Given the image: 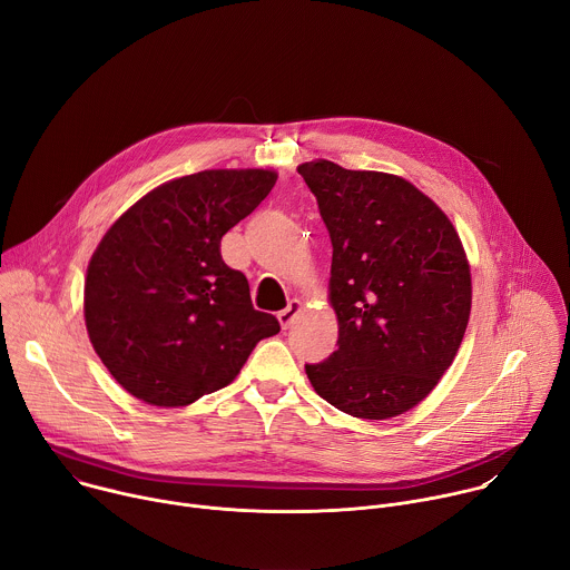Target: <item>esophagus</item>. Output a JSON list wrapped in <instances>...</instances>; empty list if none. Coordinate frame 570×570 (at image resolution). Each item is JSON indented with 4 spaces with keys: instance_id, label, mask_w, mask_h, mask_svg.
I'll return each mask as SVG.
<instances>
[{
    "instance_id": "1",
    "label": "esophagus",
    "mask_w": 570,
    "mask_h": 570,
    "mask_svg": "<svg viewBox=\"0 0 570 570\" xmlns=\"http://www.w3.org/2000/svg\"><path fill=\"white\" fill-rule=\"evenodd\" d=\"M299 308H302V304L297 302V299H293V302H288V306L284 308V311H279L277 313V320H279V324H282V330L286 332L291 324H293V320L297 317V313H299Z\"/></svg>"
}]
</instances>
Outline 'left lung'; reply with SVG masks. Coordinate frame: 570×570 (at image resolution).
<instances>
[{"instance_id": "left-lung-1", "label": "left lung", "mask_w": 570, "mask_h": 570, "mask_svg": "<svg viewBox=\"0 0 570 570\" xmlns=\"http://www.w3.org/2000/svg\"><path fill=\"white\" fill-rule=\"evenodd\" d=\"M330 229L338 347L306 365L315 392L361 420L396 417L438 385L471 313V273L446 214L415 185L330 159L297 167Z\"/></svg>"}]
</instances>
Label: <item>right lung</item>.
Returning <instances> with one entry per match:
<instances>
[{"instance_id": "1", "label": "right lung", "mask_w": 570, "mask_h": 570, "mask_svg": "<svg viewBox=\"0 0 570 570\" xmlns=\"http://www.w3.org/2000/svg\"><path fill=\"white\" fill-rule=\"evenodd\" d=\"M264 169H214L159 185L101 238L86 277L95 352L132 396L176 409L234 381L279 332L257 311L220 238L275 187Z\"/></svg>"}]
</instances>
